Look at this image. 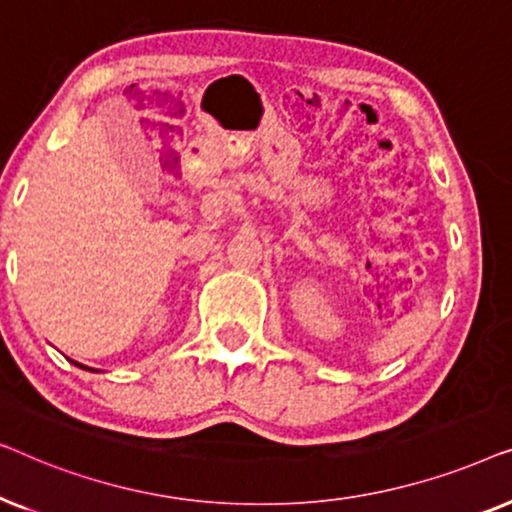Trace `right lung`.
<instances>
[{"label":"right lung","mask_w":512,"mask_h":512,"mask_svg":"<svg viewBox=\"0 0 512 512\" xmlns=\"http://www.w3.org/2000/svg\"><path fill=\"white\" fill-rule=\"evenodd\" d=\"M74 366H79V368H83V370H90V373H100V370H95V368H88V366H81V363H76V361H72Z\"/></svg>","instance_id":"right-lung-1"}]
</instances>
